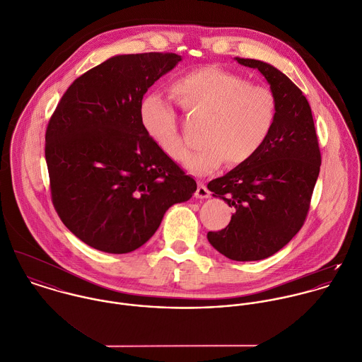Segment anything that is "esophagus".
<instances>
[{
  "mask_svg": "<svg viewBox=\"0 0 362 362\" xmlns=\"http://www.w3.org/2000/svg\"><path fill=\"white\" fill-rule=\"evenodd\" d=\"M194 196H196L197 199H209V197H210V190L207 189V186H206L204 183L199 182V185H197V190H196Z\"/></svg>",
  "mask_w": 362,
  "mask_h": 362,
  "instance_id": "1",
  "label": "esophagus"
}]
</instances>
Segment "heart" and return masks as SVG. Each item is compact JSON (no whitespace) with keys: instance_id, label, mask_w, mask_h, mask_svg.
<instances>
[{"instance_id":"heart-1","label":"heart","mask_w":362,"mask_h":362,"mask_svg":"<svg viewBox=\"0 0 362 362\" xmlns=\"http://www.w3.org/2000/svg\"><path fill=\"white\" fill-rule=\"evenodd\" d=\"M170 92L182 109L204 117L199 130L202 145L183 156V166L206 175L229 165L253 159L269 140L277 119V99L262 85L218 67H202L180 75ZM140 123L145 134L165 155L177 160L185 145L177 132L176 113L159 95L151 93L140 103Z\"/></svg>"}]
</instances>
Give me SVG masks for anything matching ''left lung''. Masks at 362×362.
I'll list each match as a JSON object with an SVG mask.
<instances>
[{
    "label": "left lung",
    "instance_id": "8db88e82",
    "mask_svg": "<svg viewBox=\"0 0 362 362\" xmlns=\"http://www.w3.org/2000/svg\"><path fill=\"white\" fill-rule=\"evenodd\" d=\"M235 60L266 78L277 99V119L253 159L207 185L214 197L235 210L228 226L209 232L207 239L230 260L255 262L283 249L303 225L322 159L302 90L269 63Z\"/></svg>",
    "mask_w": 362,
    "mask_h": 362
}]
</instances>
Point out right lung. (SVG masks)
<instances>
[{
  "label": "right lung",
  "instance_id": "add662e5",
  "mask_svg": "<svg viewBox=\"0 0 362 362\" xmlns=\"http://www.w3.org/2000/svg\"><path fill=\"white\" fill-rule=\"evenodd\" d=\"M179 62L173 53L113 56L74 81L49 122L45 153L54 209L93 249H139L168 209L197 189L140 123L148 88Z\"/></svg>",
  "mask_w": 362,
  "mask_h": 362
}]
</instances>
